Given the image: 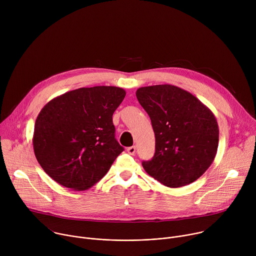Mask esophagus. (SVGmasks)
Instances as JSON below:
<instances>
[{
    "label": "esophagus",
    "mask_w": 256,
    "mask_h": 256,
    "mask_svg": "<svg viewBox=\"0 0 256 256\" xmlns=\"http://www.w3.org/2000/svg\"><path fill=\"white\" fill-rule=\"evenodd\" d=\"M126 152H128L130 155H134V153H136V147H134V146H132V147H128V148L126 149Z\"/></svg>",
    "instance_id": "esophagus-1"
}]
</instances>
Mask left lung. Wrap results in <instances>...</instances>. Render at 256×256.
Instances as JSON below:
<instances>
[{"mask_svg": "<svg viewBox=\"0 0 256 256\" xmlns=\"http://www.w3.org/2000/svg\"><path fill=\"white\" fill-rule=\"evenodd\" d=\"M140 104L155 132V154L142 165L168 188H181L198 179L212 163L218 144L214 114L192 93L164 84L138 88Z\"/></svg>", "mask_w": 256, "mask_h": 256, "instance_id": "obj_1", "label": "left lung"}]
</instances>
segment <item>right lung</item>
<instances>
[{"mask_svg":"<svg viewBox=\"0 0 256 256\" xmlns=\"http://www.w3.org/2000/svg\"><path fill=\"white\" fill-rule=\"evenodd\" d=\"M126 91L114 86L79 88L46 103L36 118V159L58 184L86 190L110 169L124 147L114 138V112Z\"/></svg>","mask_w":256,"mask_h":256,"instance_id":"add662e5","label":"right lung"}]
</instances>
